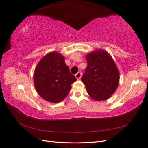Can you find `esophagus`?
Listing matches in <instances>:
<instances>
[{
  "mask_svg": "<svg viewBox=\"0 0 148 148\" xmlns=\"http://www.w3.org/2000/svg\"><path fill=\"white\" fill-rule=\"evenodd\" d=\"M75 76H76L77 79H79L82 77V72H77V73L76 75H75Z\"/></svg>",
  "mask_w": 148,
  "mask_h": 148,
  "instance_id": "obj_1",
  "label": "esophagus"
}]
</instances>
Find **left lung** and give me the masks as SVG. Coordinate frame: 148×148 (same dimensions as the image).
<instances>
[{"label":"left lung","instance_id":"8db88e82","mask_svg":"<svg viewBox=\"0 0 148 148\" xmlns=\"http://www.w3.org/2000/svg\"><path fill=\"white\" fill-rule=\"evenodd\" d=\"M87 66L82 77L87 93L97 101H106L118 87L119 72L111 56L97 49L86 56Z\"/></svg>","mask_w":148,"mask_h":148}]
</instances>
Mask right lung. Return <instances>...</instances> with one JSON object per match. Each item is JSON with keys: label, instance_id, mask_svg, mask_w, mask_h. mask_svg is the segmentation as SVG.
I'll return each instance as SVG.
<instances>
[{"label": "right lung", "instance_id": "right-lung-1", "mask_svg": "<svg viewBox=\"0 0 148 148\" xmlns=\"http://www.w3.org/2000/svg\"><path fill=\"white\" fill-rule=\"evenodd\" d=\"M36 92L42 99L58 103L66 98L71 85L76 81L65 64L64 57L57 51L44 56L35 68L33 75Z\"/></svg>", "mask_w": 148, "mask_h": 148}]
</instances>
